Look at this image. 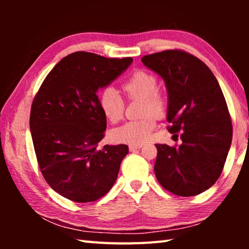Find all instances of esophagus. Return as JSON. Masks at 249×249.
I'll return each instance as SVG.
<instances>
[{
    "instance_id": "obj_1",
    "label": "esophagus",
    "mask_w": 249,
    "mask_h": 249,
    "mask_svg": "<svg viewBox=\"0 0 249 249\" xmlns=\"http://www.w3.org/2000/svg\"><path fill=\"white\" fill-rule=\"evenodd\" d=\"M142 147V144H140V145H129V150L130 151H134V150H137V149H141Z\"/></svg>"
}]
</instances>
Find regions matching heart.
Returning <instances> with one entry per match:
<instances>
[{"mask_svg":"<svg viewBox=\"0 0 249 249\" xmlns=\"http://www.w3.org/2000/svg\"><path fill=\"white\" fill-rule=\"evenodd\" d=\"M122 90L129 100H142L140 121L127 122L112 130V140L130 145L144 144L156 127V117L161 119L167 111V100L158 91V80L144 70H136L122 83ZM100 107L105 117L117 123L124 115L125 102L113 88L101 92Z\"/></svg>","mask_w":249,"mask_h":249,"instance_id":"b5f03b06","label":"heart"}]
</instances>
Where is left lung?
I'll return each mask as SVG.
<instances>
[{
	"instance_id": "left-lung-1",
	"label": "left lung",
	"mask_w": 249,
	"mask_h": 249,
	"mask_svg": "<svg viewBox=\"0 0 249 249\" xmlns=\"http://www.w3.org/2000/svg\"><path fill=\"white\" fill-rule=\"evenodd\" d=\"M142 61L166 83L168 130L182 132L179 146L156 144V178L176 196L200 195L220 178L233 137L220 84L203 61L183 50L147 54Z\"/></svg>"
}]
</instances>
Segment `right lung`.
Returning <instances> with one entry per match:
<instances>
[{
  "label": "right lung",
  "instance_id": "add662e5",
  "mask_svg": "<svg viewBox=\"0 0 249 249\" xmlns=\"http://www.w3.org/2000/svg\"><path fill=\"white\" fill-rule=\"evenodd\" d=\"M133 58H105L77 52L62 58L33 101L29 127L45 180L53 190L79 203L111 190L127 145L99 147L107 117L96 92L128 68Z\"/></svg>",
  "mask_w": 249,
  "mask_h": 249
}]
</instances>
